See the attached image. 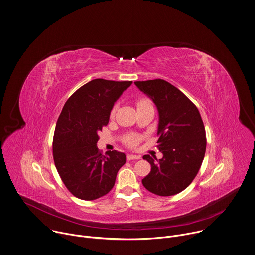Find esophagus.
<instances>
[{"instance_id": "34e87169", "label": "esophagus", "mask_w": 255, "mask_h": 255, "mask_svg": "<svg viewBox=\"0 0 255 255\" xmlns=\"http://www.w3.org/2000/svg\"><path fill=\"white\" fill-rule=\"evenodd\" d=\"M126 158H127L128 161H131V160H138V159L141 158V156H139V155H133V154H128V155L126 156Z\"/></svg>"}]
</instances>
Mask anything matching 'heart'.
<instances>
[{
	"label": "heart",
	"instance_id": "1",
	"mask_svg": "<svg viewBox=\"0 0 255 255\" xmlns=\"http://www.w3.org/2000/svg\"><path fill=\"white\" fill-rule=\"evenodd\" d=\"M136 105H137V108L140 109V108H144V107H150V106H152V103H151V101L148 98H139L136 101ZM116 111H117V105H114L112 107V109H111V112H110V117L111 118H113L115 116ZM142 139H143V136L140 135V134L129 133V134L124 136L123 142L128 147L134 148V147H136L141 142Z\"/></svg>",
	"mask_w": 255,
	"mask_h": 255
}]
</instances>
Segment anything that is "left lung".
I'll return each instance as SVG.
<instances>
[{
    "instance_id": "8db88e82",
    "label": "left lung",
    "mask_w": 255,
    "mask_h": 255,
    "mask_svg": "<svg viewBox=\"0 0 255 255\" xmlns=\"http://www.w3.org/2000/svg\"><path fill=\"white\" fill-rule=\"evenodd\" d=\"M159 112L157 148L161 159L144 155L151 164L143 186L159 196H171L187 188L201 167L206 134L197 107L175 86L162 79L136 81Z\"/></svg>"
}]
</instances>
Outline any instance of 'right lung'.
I'll return each mask as SVG.
<instances>
[{
  "mask_svg": "<svg viewBox=\"0 0 255 255\" xmlns=\"http://www.w3.org/2000/svg\"><path fill=\"white\" fill-rule=\"evenodd\" d=\"M132 81L94 79L80 87L65 103L53 139L57 171L77 198L95 200L114 186L124 153L97 148L98 132L109 122L111 109Z\"/></svg>",
  "mask_w": 255,
  "mask_h": 255,
  "instance_id": "obj_1",
  "label": "right lung"
}]
</instances>
